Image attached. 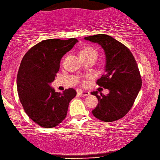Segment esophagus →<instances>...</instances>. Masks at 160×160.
<instances>
[{"label":"esophagus","mask_w":160,"mask_h":160,"mask_svg":"<svg viewBox=\"0 0 160 160\" xmlns=\"http://www.w3.org/2000/svg\"><path fill=\"white\" fill-rule=\"evenodd\" d=\"M79 94H81V95H82V96H88L89 94H90V92H88V91H83V90H80L79 91Z\"/></svg>","instance_id":"obj_1"}]
</instances>
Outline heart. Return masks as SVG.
<instances>
[{
  "mask_svg": "<svg viewBox=\"0 0 160 160\" xmlns=\"http://www.w3.org/2000/svg\"><path fill=\"white\" fill-rule=\"evenodd\" d=\"M80 57L82 59H86V58H94L96 59L97 57V51L96 49H94L92 47L90 46H86L81 49L80 51ZM79 83L82 86H85L86 84V81L83 79L79 80Z\"/></svg>",
  "mask_w": 160,
  "mask_h": 160,
  "instance_id": "1",
  "label": "heart"
}]
</instances>
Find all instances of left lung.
<instances>
[{
  "instance_id": "8db88e82",
  "label": "left lung",
  "mask_w": 160,
  "mask_h": 160,
  "mask_svg": "<svg viewBox=\"0 0 160 160\" xmlns=\"http://www.w3.org/2000/svg\"><path fill=\"white\" fill-rule=\"evenodd\" d=\"M85 39L99 44L106 56V74L97 84L110 90L109 94H91L99 101L93 115L105 122H112L124 117L131 109L141 89L142 81L135 57L123 43L108 35L101 34Z\"/></svg>"
}]
</instances>
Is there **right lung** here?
I'll list each match as a JSON object with an SVG mask.
<instances>
[{
    "instance_id": "add662e5",
    "label": "right lung",
    "mask_w": 160,
    "mask_h": 160,
    "mask_svg": "<svg viewBox=\"0 0 160 160\" xmlns=\"http://www.w3.org/2000/svg\"><path fill=\"white\" fill-rule=\"evenodd\" d=\"M77 42L74 38L42 41L31 48L21 62L16 80L19 99L28 117L43 128H53L63 122L70 102L77 94L73 88L63 94L55 92L50 83L59 70L62 57Z\"/></svg>"
}]
</instances>
